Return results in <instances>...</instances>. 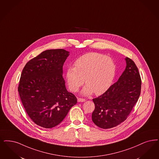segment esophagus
Returning a JSON list of instances; mask_svg holds the SVG:
<instances>
[{"instance_id":"1","label":"esophagus","mask_w":159,"mask_h":159,"mask_svg":"<svg viewBox=\"0 0 159 159\" xmlns=\"http://www.w3.org/2000/svg\"><path fill=\"white\" fill-rule=\"evenodd\" d=\"M86 100L84 99H82V98H78L77 99V102H84Z\"/></svg>"}]
</instances>
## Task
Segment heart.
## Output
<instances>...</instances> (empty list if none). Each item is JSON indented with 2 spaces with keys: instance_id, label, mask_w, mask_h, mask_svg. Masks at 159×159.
Segmentation results:
<instances>
[{
  "instance_id": "obj_1",
  "label": "heart",
  "mask_w": 159,
  "mask_h": 159,
  "mask_svg": "<svg viewBox=\"0 0 159 159\" xmlns=\"http://www.w3.org/2000/svg\"><path fill=\"white\" fill-rule=\"evenodd\" d=\"M116 66L111 57L100 53L89 52L79 57L75 67L67 70L66 79L71 91L76 92L85 82L82 91L84 95L95 92L99 95L111 86L114 79Z\"/></svg>"
}]
</instances>
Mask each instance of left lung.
Wrapping results in <instances>:
<instances>
[{
    "label": "left lung",
    "instance_id": "8db88e82",
    "mask_svg": "<svg viewBox=\"0 0 159 159\" xmlns=\"http://www.w3.org/2000/svg\"><path fill=\"white\" fill-rule=\"evenodd\" d=\"M125 60L126 67L118 80L93 99L95 108L92 121L103 129L116 127L125 121L140 95L141 80L138 68L129 58Z\"/></svg>",
    "mask_w": 159,
    "mask_h": 159
}]
</instances>
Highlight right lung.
I'll return each instance as SVG.
<instances>
[{
  "instance_id": "right-lung-1",
  "label": "right lung",
  "mask_w": 159,
  "mask_h": 159,
  "mask_svg": "<svg viewBox=\"0 0 159 159\" xmlns=\"http://www.w3.org/2000/svg\"><path fill=\"white\" fill-rule=\"evenodd\" d=\"M69 56L64 49L47 50L30 60L22 70L20 98L27 114L40 127L57 126L76 104V97L67 90L63 77Z\"/></svg>"
}]
</instances>
